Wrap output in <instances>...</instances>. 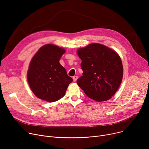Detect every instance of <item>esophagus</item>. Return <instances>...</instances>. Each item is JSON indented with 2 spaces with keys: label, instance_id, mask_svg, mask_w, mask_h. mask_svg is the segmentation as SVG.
Masks as SVG:
<instances>
[{
  "label": "esophagus",
  "instance_id": "esophagus-1",
  "mask_svg": "<svg viewBox=\"0 0 149 149\" xmlns=\"http://www.w3.org/2000/svg\"><path fill=\"white\" fill-rule=\"evenodd\" d=\"M77 78H78V77H77V76H73V81H74V82H76V80L77 79Z\"/></svg>",
  "mask_w": 149,
  "mask_h": 149
}]
</instances>
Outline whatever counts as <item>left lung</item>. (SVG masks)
I'll list each match as a JSON object with an SVG mask.
<instances>
[{"instance_id":"left-lung-1","label":"left lung","mask_w":149,"mask_h":149,"mask_svg":"<svg viewBox=\"0 0 149 149\" xmlns=\"http://www.w3.org/2000/svg\"><path fill=\"white\" fill-rule=\"evenodd\" d=\"M82 60L83 76L77 84L89 98L107 101L116 93L122 82L123 66L119 55L99 43H92L77 50Z\"/></svg>"}]
</instances>
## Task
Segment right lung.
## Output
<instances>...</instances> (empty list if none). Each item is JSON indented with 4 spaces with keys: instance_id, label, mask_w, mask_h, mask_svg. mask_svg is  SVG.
Returning a JSON list of instances; mask_svg holds the SVG:
<instances>
[{
    "instance_id": "1",
    "label": "right lung",
    "mask_w": 149,
    "mask_h": 149,
    "mask_svg": "<svg viewBox=\"0 0 149 149\" xmlns=\"http://www.w3.org/2000/svg\"><path fill=\"white\" fill-rule=\"evenodd\" d=\"M65 50L56 45L43 46L34 55L27 73L33 93L39 98L54 102L63 98L73 79L60 63Z\"/></svg>"
}]
</instances>
